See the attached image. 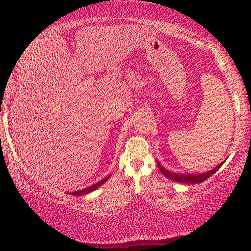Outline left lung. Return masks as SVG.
Segmentation results:
<instances>
[{
	"instance_id": "8db88e82",
	"label": "left lung",
	"mask_w": 251,
	"mask_h": 251,
	"mask_svg": "<svg viewBox=\"0 0 251 251\" xmlns=\"http://www.w3.org/2000/svg\"><path fill=\"white\" fill-rule=\"evenodd\" d=\"M225 163V160L222 161L218 166H216L215 168L210 169L206 173H201V174H189V173H185V174H179V173H173L169 172L167 169H165L163 166H161L159 161H157V165L160 169V172L164 174V176L171 179L173 181H177V182H181V184H198V182H202L207 180L208 178L212 176V174L216 173L218 169L222 167V165Z\"/></svg>"
}]
</instances>
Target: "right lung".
<instances>
[{
    "label": "right lung",
    "instance_id": "right-lung-1",
    "mask_svg": "<svg viewBox=\"0 0 251 251\" xmlns=\"http://www.w3.org/2000/svg\"><path fill=\"white\" fill-rule=\"evenodd\" d=\"M109 177H110V175L107 176L106 178H104V179H101L100 181L96 182V184L92 185V186H90V187H87V188H84V189H82V190H77V192H72V193H70V194H71V195H74V196H82V195H86V194H88V193L94 192L95 189H97V188H99V187H100L101 185L105 184V182L109 179Z\"/></svg>",
    "mask_w": 251,
    "mask_h": 251
}]
</instances>
